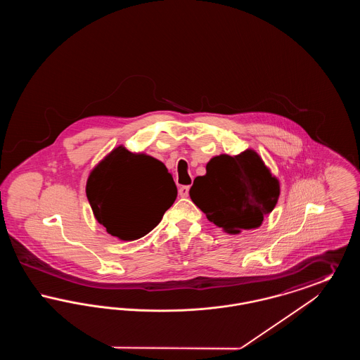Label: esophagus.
Wrapping results in <instances>:
<instances>
[{
    "label": "esophagus",
    "instance_id": "obj_1",
    "mask_svg": "<svg viewBox=\"0 0 360 360\" xmlns=\"http://www.w3.org/2000/svg\"><path fill=\"white\" fill-rule=\"evenodd\" d=\"M188 190H190V186H181L179 188V195L181 197H188Z\"/></svg>",
    "mask_w": 360,
    "mask_h": 360
}]
</instances>
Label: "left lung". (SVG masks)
I'll return each mask as SVG.
<instances>
[{
    "label": "left lung",
    "mask_w": 360,
    "mask_h": 360,
    "mask_svg": "<svg viewBox=\"0 0 360 360\" xmlns=\"http://www.w3.org/2000/svg\"><path fill=\"white\" fill-rule=\"evenodd\" d=\"M278 197V179L252 150L214 156L190 188L191 201L206 219L232 235L260 226Z\"/></svg>",
    "instance_id": "1"
}]
</instances>
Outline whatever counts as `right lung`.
Instances as JSON below:
<instances>
[{"label":"right lung","instance_id":"right-lung-1","mask_svg":"<svg viewBox=\"0 0 360 360\" xmlns=\"http://www.w3.org/2000/svg\"><path fill=\"white\" fill-rule=\"evenodd\" d=\"M166 166L148 155L115 148L91 172L86 195L97 221L121 240H136L160 223L176 198Z\"/></svg>","mask_w":360,"mask_h":360}]
</instances>
